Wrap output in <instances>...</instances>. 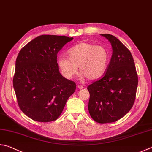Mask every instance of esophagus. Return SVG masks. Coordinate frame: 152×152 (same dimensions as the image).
<instances>
[{
    "label": "esophagus",
    "mask_w": 152,
    "mask_h": 152,
    "mask_svg": "<svg viewBox=\"0 0 152 152\" xmlns=\"http://www.w3.org/2000/svg\"><path fill=\"white\" fill-rule=\"evenodd\" d=\"M77 88H78L79 89H82V88H83V86L81 85H77Z\"/></svg>",
    "instance_id": "34e87169"
}]
</instances>
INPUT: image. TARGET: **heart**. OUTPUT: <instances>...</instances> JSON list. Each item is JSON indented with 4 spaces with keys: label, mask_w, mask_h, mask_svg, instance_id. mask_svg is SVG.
<instances>
[{
    "label": "heart",
    "mask_w": 152,
    "mask_h": 152,
    "mask_svg": "<svg viewBox=\"0 0 152 152\" xmlns=\"http://www.w3.org/2000/svg\"><path fill=\"white\" fill-rule=\"evenodd\" d=\"M69 58L59 56L58 64L65 78L71 79L79 68L81 77L90 80L97 79L104 75L109 64L108 50L102 45L81 42L68 51Z\"/></svg>",
    "instance_id": "b5f03b06"
}]
</instances>
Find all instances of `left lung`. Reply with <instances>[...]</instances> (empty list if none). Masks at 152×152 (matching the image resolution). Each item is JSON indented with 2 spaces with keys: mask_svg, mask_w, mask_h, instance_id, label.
Segmentation results:
<instances>
[{
  "mask_svg": "<svg viewBox=\"0 0 152 152\" xmlns=\"http://www.w3.org/2000/svg\"><path fill=\"white\" fill-rule=\"evenodd\" d=\"M110 42L113 55L102 78L88 86V109L94 121L114 122L125 116L135 101L138 79L133 57L115 36L101 34Z\"/></svg>",
  "mask_w": 152,
  "mask_h": 152,
  "instance_id": "8db88e82",
  "label": "left lung"
}]
</instances>
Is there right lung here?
<instances>
[{
    "label": "right lung",
    "instance_id": "add662e5",
    "mask_svg": "<svg viewBox=\"0 0 152 152\" xmlns=\"http://www.w3.org/2000/svg\"><path fill=\"white\" fill-rule=\"evenodd\" d=\"M72 39L41 35L28 43L17 56L13 87L20 108L34 121H56L75 92V83L61 75L57 63V54Z\"/></svg>",
    "mask_w": 152,
    "mask_h": 152
}]
</instances>
